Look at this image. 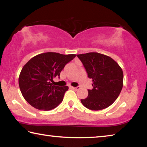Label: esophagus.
Listing matches in <instances>:
<instances>
[{"mask_svg":"<svg viewBox=\"0 0 147 147\" xmlns=\"http://www.w3.org/2000/svg\"><path fill=\"white\" fill-rule=\"evenodd\" d=\"M71 89H74V90H78V89H80V86H78V87H71Z\"/></svg>","mask_w":147,"mask_h":147,"instance_id":"obj_1","label":"esophagus"}]
</instances>
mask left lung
Segmentation results:
<instances>
[{"mask_svg":"<svg viewBox=\"0 0 147 147\" xmlns=\"http://www.w3.org/2000/svg\"><path fill=\"white\" fill-rule=\"evenodd\" d=\"M93 80V88L88 89V96L81 102L91 110H100L111 105L123 86V72L119 64L109 56L98 53L77 54Z\"/></svg>","mask_w":147,"mask_h":147,"instance_id":"8db88e82","label":"left lung"}]
</instances>
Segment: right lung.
<instances>
[{"instance_id": "1", "label": "right lung", "mask_w": 147, "mask_h": 147, "mask_svg": "<svg viewBox=\"0 0 147 147\" xmlns=\"http://www.w3.org/2000/svg\"><path fill=\"white\" fill-rule=\"evenodd\" d=\"M76 54L56 53L39 54L23 66L19 76V88L24 99L34 108L49 111L56 108L62 100L68 86H54L51 82L59 76L65 65Z\"/></svg>"}]
</instances>
